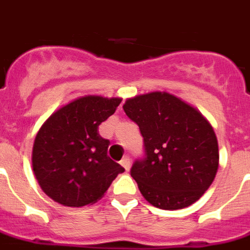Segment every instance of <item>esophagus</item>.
I'll use <instances>...</instances> for the list:
<instances>
[{"instance_id": "obj_1", "label": "esophagus", "mask_w": 250, "mask_h": 250, "mask_svg": "<svg viewBox=\"0 0 250 250\" xmlns=\"http://www.w3.org/2000/svg\"><path fill=\"white\" fill-rule=\"evenodd\" d=\"M121 165L125 167V171H128V170H129V167H131V158L128 157V156L123 157L122 160H121Z\"/></svg>"}]
</instances>
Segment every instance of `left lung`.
I'll return each mask as SVG.
<instances>
[{
	"mask_svg": "<svg viewBox=\"0 0 250 250\" xmlns=\"http://www.w3.org/2000/svg\"><path fill=\"white\" fill-rule=\"evenodd\" d=\"M123 109L143 137L145 157L131 168L143 197L164 210L199 200L219 167L218 140L205 117L166 92L127 99Z\"/></svg>",
	"mask_w": 250,
	"mask_h": 250,
	"instance_id": "1",
	"label": "left lung"
}]
</instances>
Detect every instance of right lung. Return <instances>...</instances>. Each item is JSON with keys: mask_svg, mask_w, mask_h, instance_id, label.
<instances>
[{"mask_svg": "<svg viewBox=\"0 0 250 250\" xmlns=\"http://www.w3.org/2000/svg\"><path fill=\"white\" fill-rule=\"evenodd\" d=\"M121 98L85 95L53 113L39 129L32 168L54 201L70 208L94 204L125 168L108 157L109 141L98 127L116 112Z\"/></svg>", "mask_w": 250, "mask_h": 250, "instance_id": "right-lung-1", "label": "right lung"}]
</instances>
